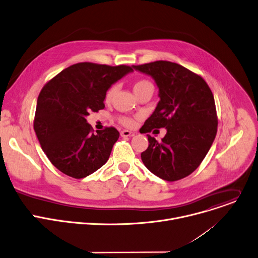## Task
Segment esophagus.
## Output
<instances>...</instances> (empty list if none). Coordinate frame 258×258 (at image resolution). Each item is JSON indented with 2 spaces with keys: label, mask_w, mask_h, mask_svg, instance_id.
<instances>
[{
  "label": "esophagus",
  "mask_w": 258,
  "mask_h": 258,
  "mask_svg": "<svg viewBox=\"0 0 258 258\" xmlns=\"http://www.w3.org/2000/svg\"><path fill=\"white\" fill-rule=\"evenodd\" d=\"M134 133L131 132V131H128V130H123L121 131V136L122 137H128V136H133Z\"/></svg>",
  "instance_id": "obj_1"
}]
</instances>
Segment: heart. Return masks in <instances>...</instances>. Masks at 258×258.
I'll use <instances>...</instances> for the list:
<instances>
[{"label": "heart", "mask_w": 258, "mask_h": 258, "mask_svg": "<svg viewBox=\"0 0 258 258\" xmlns=\"http://www.w3.org/2000/svg\"><path fill=\"white\" fill-rule=\"evenodd\" d=\"M117 90H118V87H117L116 84L111 85L110 87L106 90L105 96H104V99H105L106 102H109L112 99L114 94L117 93ZM133 90H134L136 95H139L140 93L145 92L147 90H154V85L149 80L140 79V80H138L134 83ZM118 120L123 126L128 127V128H131L135 125V119L132 118V117H129V116H121V117L118 118Z\"/></svg>", "instance_id": "heart-1"}]
</instances>
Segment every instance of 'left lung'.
Here are the masks:
<instances>
[{
    "label": "left lung",
    "instance_id": "1",
    "mask_svg": "<svg viewBox=\"0 0 258 258\" xmlns=\"http://www.w3.org/2000/svg\"><path fill=\"white\" fill-rule=\"evenodd\" d=\"M133 68L155 79L161 98L142 128L146 133L167 129L161 141L148 134L149 147L141 160L164 180L182 179L202 163L216 136L213 93L201 76L175 62L158 60Z\"/></svg>",
    "mask_w": 258,
    "mask_h": 258
}]
</instances>
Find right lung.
<instances>
[{"instance_id": "right-lung-1", "label": "right lung", "mask_w": 258, "mask_h": 258, "mask_svg": "<svg viewBox=\"0 0 258 258\" xmlns=\"http://www.w3.org/2000/svg\"><path fill=\"white\" fill-rule=\"evenodd\" d=\"M132 67L79 62L56 75L42 88L34 129L50 162L68 176L84 178L102 167L120 136L114 127L94 133L85 117L104 108L110 86Z\"/></svg>"}]
</instances>
